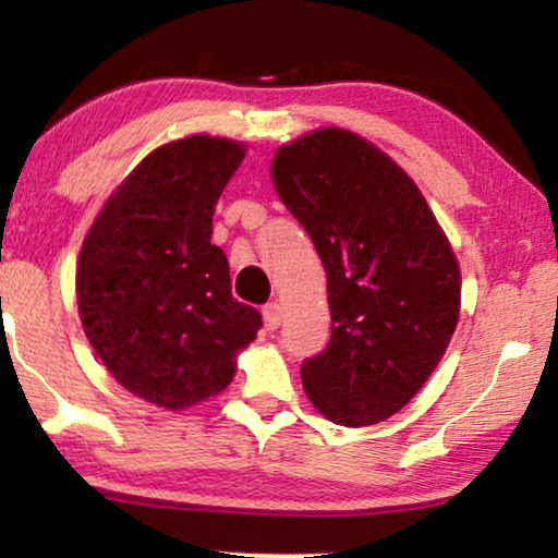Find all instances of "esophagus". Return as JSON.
I'll return each mask as SVG.
<instances>
[{
	"mask_svg": "<svg viewBox=\"0 0 558 558\" xmlns=\"http://www.w3.org/2000/svg\"><path fill=\"white\" fill-rule=\"evenodd\" d=\"M263 318H265V326H268V328H278L280 320H282V305L278 301L268 303L263 308Z\"/></svg>",
	"mask_w": 558,
	"mask_h": 558,
	"instance_id": "esophagus-1",
	"label": "esophagus"
}]
</instances>
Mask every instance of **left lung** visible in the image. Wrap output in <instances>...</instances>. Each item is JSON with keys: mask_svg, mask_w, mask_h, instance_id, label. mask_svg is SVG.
Instances as JSON below:
<instances>
[{"mask_svg": "<svg viewBox=\"0 0 558 558\" xmlns=\"http://www.w3.org/2000/svg\"><path fill=\"white\" fill-rule=\"evenodd\" d=\"M270 174L326 268L331 341L301 366L305 395L336 425L389 420L429 379L458 326L450 240L412 177L339 125L280 146Z\"/></svg>", "mask_w": 558, "mask_h": 558, "instance_id": "1", "label": "left lung"}]
</instances>
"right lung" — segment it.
Segmentation results:
<instances>
[{
	"mask_svg": "<svg viewBox=\"0 0 558 558\" xmlns=\"http://www.w3.org/2000/svg\"><path fill=\"white\" fill-rule=\"evenodd\" d=\"M242 141L194 136L154 148L108 197L81 247L77 311L113 379L163 410L215 397L263 326L232 298L211 217L245 159Z\"/></svg>",
	"mask_w": 558,
	"mask_h": 558,
	"instance_id": "1",
	"label": "right lung"
}]
</instances>
